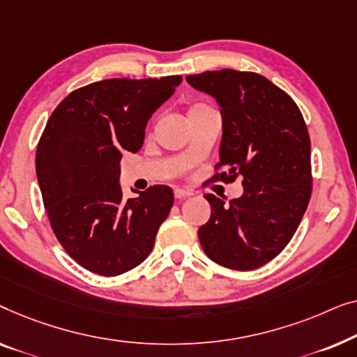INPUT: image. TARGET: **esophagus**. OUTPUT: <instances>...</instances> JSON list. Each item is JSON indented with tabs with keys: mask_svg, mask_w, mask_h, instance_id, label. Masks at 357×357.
Masks as SVG:
<instances>
[{
	"mask_svg": "<svg viewBox=\"0 0 357 357\" xmlns=\"http://www.w3.org/2000/svg\"><path fill=\"white\" fill-rule=\"evenodd\" d=\"M189 195H192V190L181 189V188L174 189V197H176V199H184V197H189Z\"/></svg>",
	"mask_w": 357,
	"mask_h": 357,
	"instance_id": "esophagus-1",
	"label": "esophagus"
}]
</instances>
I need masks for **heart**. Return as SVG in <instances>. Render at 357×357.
I'll return each mask as SVG.
<instances>
[{"label":"heart","mask_w":357,"mask_h":357,"mask_svg":"<svg viewBox=\"0 0 357 357\" xmlns=\"http://www.w3.org/2000/svg\"><path fill=\"white\" fill-rule=\"evenodd\" d=\"M207 107H204V105H195V107H192L189 109V113H194V112H200V109H205Z\"/></svg>","instance_id":"obj_1"}]
</instances>
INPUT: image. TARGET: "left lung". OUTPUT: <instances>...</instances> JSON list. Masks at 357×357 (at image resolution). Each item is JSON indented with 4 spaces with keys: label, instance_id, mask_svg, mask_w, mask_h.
I'll return each instance as SVG.
<instances>
[{
    "label": "left lung",
    "instance_id": "left-lung-1",
    "mask_svg": "<svg viewBox=\"0 0 357 357\" xmlns=\"http://www.w3.org/2000/svg\"><path fill=\"white\" fill-rule=\"evenodd\" d=\"M222 108V142L213 179L243 174L244 192L225 200L205 194L210 220L199 228L204 252L233 270H254L286 248L312 192L310 139L293 98L267 77L234 69L188 76Z\"/></svg>",
    "mask_w": 357,
    "mask_h": 357
}]
</instances>
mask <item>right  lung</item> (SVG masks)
Masks as SVG:
<instances>
[{"label": "right lung", "instance_id": "obj_1", "mask_svg": "<svg viewBox=\"0 0 357 357\" xmlns=\"http://www.w3.org/2000/svg\"><path fill=\"white\" fill-rule=\"evenodd\" d=\"M181 76L107 79L69 93L50 116L35 157L50 223L79 265L116 277L152 252L173 207L168 185L123 199L119 162L142 149L145 126Z\"/></svg>", "mask_w": 357, "mask_h": 357}]
</instances>
